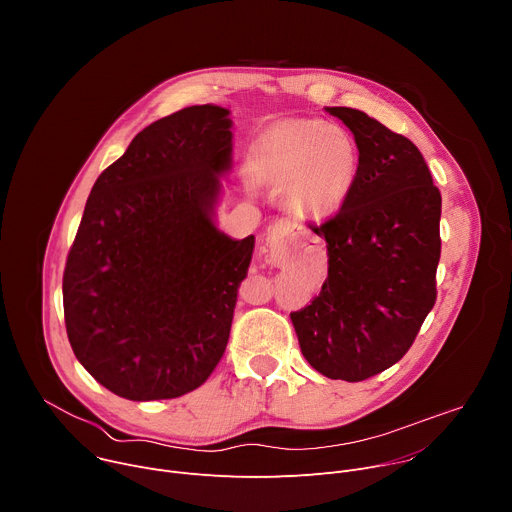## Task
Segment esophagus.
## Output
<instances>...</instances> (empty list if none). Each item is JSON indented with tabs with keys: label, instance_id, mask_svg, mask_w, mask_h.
I'll return each mask as SVG.
<instances>
[{
	"label": "esophagus",
	"instance_id": "34e87169",
	"mask_svg": "<svg viewBox=\"0 0 512 512\" xmlns=\"http://www.w3.org/2000/svg\"><path fill=\"white\" fill-rule=\"evenodd\" d=\"M298 235H302V225L296 221H289V218H281V221L273 223L269 229L267 245L271 251V257H281L285 247L294 241Z\"/></svg>",
	"mask_w": 512,
	"mask_h": 512
}]
</instances>
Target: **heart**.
Listing matches in <instances>:
<instances>
[{
  "label": "heart",
  "instance_id": "heart-1",
  "mask_svg": "<svg viewBox=\"0 0 512 512\" xmlns=\"http://www.w3.org/2000/svg\"><path fill=\"white\" fill-rule=\"evenodd\" d=\"M257 170L273 186L287 188L291 208L330 214L342 206L354 184L358 150L340 127L320 119H291L263 135Z\"/></svg>",
  "mask_w": 512,
  "mask_h": 512
}]
</instances>
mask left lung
<instances>
[{
  "instance_id": "obj_1",
  "label": "left lung",
  "mask_w": 512,
  "mask_h": 512,
  "mask_svg": "<svg viewBox=\"0 0 512 512\" xmlns=\"http://www.w3.org/2000/svg\"><path fill=\"white\" fill-rule=\"evenodd\" d=\"M326 111L352 131L358 172L340 210L312 227L328 249L320 296L289 318L318 373L358 383L403 358L435 304L442 194L407 137L358 109Z\"/></svg>"
}]
</instances>
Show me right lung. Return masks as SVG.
<instances>
[{
	"instance_id": "obj_1",
	"label": "right lung",
	"mask_w": 512,
	"mask_h": 512,
	"mask_svg": "<svg viewBox=\"0 0 512 512\" xmlns=\"http://www.w3.org/2000/svg\"><path fill=\"white\" fill-rule=\"evenodd\" d=\"M231 123L216 105L158 119L89 194L62 275L64 324L79 362L119 397L186 395L225 354L255 247L212 218Z\"/></svg>"
}]
</instances>
